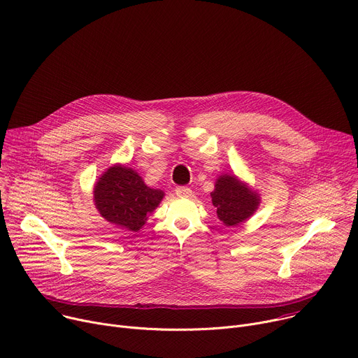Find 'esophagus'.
I'll return each instance as SVG.
<instances>
[{
    "label": "esophagus",
    "mask_w": 358,
    "mask_h": 358,
    "mask_svg": "<svg viewBox=\"0 0 358 358\" xmlns=\"http://www.w3.org/2000/svg\"><path fill=\"white\" fill-rule=\"evenodd\" d=\"M176 194H177L178 197H185V199H188V197L192 196V189L188 188V187H177V188H176Z\"/></svg>",
    "instance_id": "1"
}]
</instances>
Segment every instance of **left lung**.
Returning <instances> with one entry per match:
<instances>
[{"label":"left lung","mask_w":358,"mask_h":358,"mask_svg":"<svg viewBox=\"0 0 358 358\" xmlns=\"http://www.w3.org/2000/svg\"><path fill=\"white\" fill-rule=\"evenodd\" d=\"M211 199L218 218L227 227L244 222L259 206L258 194L231 174H224L217 178Z\"/></svg>","instance_id":"1"}]
</instances>
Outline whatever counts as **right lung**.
<instances>
[{"mask_svg": "<svg viewBox=\"0 0 358 358\" xmlns=\"http://www.w3.org/2000/svg\"><path fill=\"white\" fill-rule=\"evenodd\" d=\"M162 197L161 189L147 187L137 171L120 164L110 167L94 185L96 210L128 231H138Z\"/></svg>", "mask_w": 358, "mask_h": 358, "instance_id": "right-lung-1", "label": "right lung"}]
</instances>
